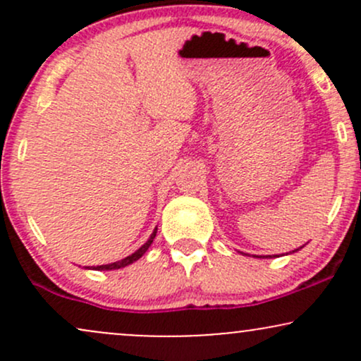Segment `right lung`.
I'll use <instances>...</instances> for the list:
<instances>
[{"label":"right lung","mask_w":361,"mask_h":361,"mask_svg":"<svg viewBox=\"0 0 361 361\" xmlns=\"http://www.w3.org/2000/svg\"><path fill=\"white\" fill-rule=\"evenodd\" d=\"M156 233H157V227L154 229V233L151 234V238L147 239V243L144 244V246H140L139 250L135 251V252H132L130 256H127V258H123V259H120V261H115V263H110V264H102V267H93V270H118V268H123V267H127V264L134 263V261H137V259L140 258V256H142L144 252H146V251L149 250V246H151L152 241H154Z\"/></svg>","instance_id":"right-lung-1"}]
</instances>
